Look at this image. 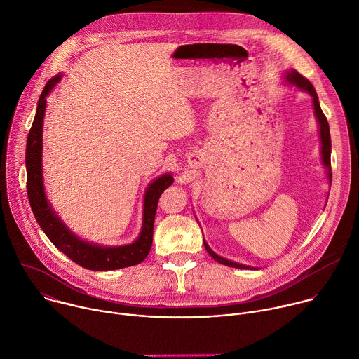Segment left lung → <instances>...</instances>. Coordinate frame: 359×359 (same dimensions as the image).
Wrapping results in <instances>:
<instances>
[{"instance_id": "left-lung-1", "label": "left lung", "mask_w": 359, "mask_h": 359, "mask_svg": "<svg viewBox=\"0 0 359 359\" xmlns=\"http://www.w3.org/2000/svg\"><path fill=\"white\" fill-rule=\"evenodd\" d=\"M285 79L294 85H297L299 89L309 92L311 96H313V104H314V111H316V116L318 119V125H320V135H321V153H323V161H324V165L328 170V177H330V182L332 180V175H331V136H330V125H328V121L320 107V102H318V96H317V92L313 86V83L306 79L305 76H302L298 71H288ZM204 247H206L208 252L212 255V257L219 262L220 264H224V266H229V267H236V269H248L247 266H243V264H238V263H234V262H230V260H226L223 257H220V255H217L209 245L208 243L204 241Z\"/></svg>"}]
</instances>
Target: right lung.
Wrapping results in <instances>:
<instances>
[{
	"mask_svg": "<svg viewBox=\"0 0 359 359\" xmlns=\"http://www.w3.org/2000/svg\"><path fill=\"white\" fill-rule=\"evenodd\" d=\"M61 76L62 75H55L43 86V90L38 99L36 114L27 139V193L32 213L46 237L54 243L58 250H61L81 267L93 271H105L136 266L147 257L151 248L153 224H155L158 201L163 190L173 183V177L169 173L163 175L147 187L143 206V227L139 238L135 243L122 247H100L85 243L75 237L54 215V212L50 210L45 198L42 184V122L46 107V96L60 82Z\"/></svg>",
	"mask_w": 359,
	"mask_h": 359,
	"instance_id": "add662e5",
	"label": "right lung"
}]
</instances>
